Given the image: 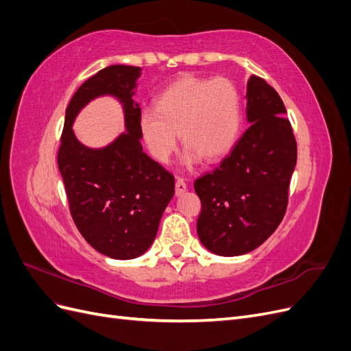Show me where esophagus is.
Listing matches in <instances>:
<instances>
[{
  "mask_svg": "<svg viewBox=\"0 0 351 351\" xmlns=\"http://www.w3.org/2000/svg\"><path fill=\"white\" fill-rule=\"evenodd\" d=\"M186 190H187V184H186V182H184V178L177 177V180H176V195H177V196L183 195V193L186 192Z\"/></svg>",
  "mask_w": 351,
  "mask_h": 351,
  "instance_id": "obj_1",
  "label": "esophagus"
}]
</instances>
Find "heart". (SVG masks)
<instances>
[{
	"label": "heart",
	"instance_id": "obj_1",
	"mask_svg": "<svg viewBox=\"0 0 351 351\" xmlns=\"http://www.w3.org/2000/svg\"><path fill=\"white\" fill-rule=\"evenodd\" d=\"M240 97L228 79L184 76L167 86L155 108H143L139 130L151 155L168 161L178 145V133L186 146L184 164L196 165L224 156L240 130Z\"/></svg>",
	"mask_w": 351,
	"mask_h": 351
}]
</instances>
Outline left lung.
<instances>
[{"instance_id": "obj_1", "label": "left lung", "mask_w": 351, "mask_h": 351, "mask_svg": "<svg viewBox=\"0 0 351 351\" xmlns=\"http://www.w3.org/2000/svg\"><path fill=\"white\" fill-rule=\"evenodd\" d=\"M249 129L214 171L199 177L197 236L219 256L259 247L277 230L289 204L297 143L285 107L262 77L247 82Z\"/></svg>"}]
</instances>
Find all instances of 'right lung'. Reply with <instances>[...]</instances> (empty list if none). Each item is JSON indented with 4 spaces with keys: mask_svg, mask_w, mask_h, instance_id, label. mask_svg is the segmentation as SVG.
I'll list each match as a JSON object with an SVG mask.
<instances>
[{
    "mask_svg": "<svg viewBox=\"0 0 351 351\" xmlns=\"http://www.w3.org/2000/svg\"><path fill=\"white\" fill-rule=\"evenodd\" d=\"M141 67L110 66L84 82L66 110L58 168L70 214L90 246L112 259L141 256L155 240L159 221L174 196V176L141 145L139 104L133 101ZM111 94L123 104L126 133L108 147L82 145L71 125L92 99Z\"/></svg>",
    "mask_w": 351,
    "mask_h": 351,
    "instance_id": "obj_1",
    "label": "right lung"
}]
</instances>
